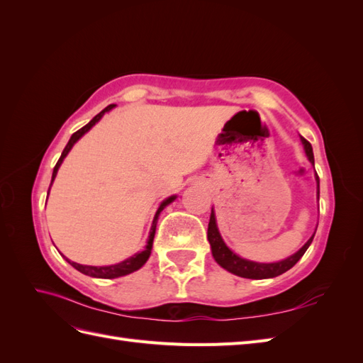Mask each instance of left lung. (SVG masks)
<instances>
[{
  "instance_id": "left-lung-1",
  "label": "left lung",
  "mask_w": 363,
  "mask_h": 363,
  "mask_svg": "<svg viewBox=\"0 0 363 363\" xmlns=\"http://www.w3.org/2000/svg\"><path fill=\"white\" fill-rule=\"evenodd\" d=\"M301 144L304 147V152L309 162L313 164V150L312 145L307 142L304 138H301ZM315 180H316V186H318V200H320V177L315 174ZM316 232V230H315ZM315 233L309 238V240L296 251L294 252L292 256L279 260V262H271V263H260V262H252L248 259H242L240 256H238L235 251L230 250L227 247V244L224 242V239L219 233L218 230V224H216V216H215V211L212 207V213H211V221H208V228H207V239L208 244H211V250H212V256L216 260V263L219 267H223L224 269H227L228 272L235 274V276L244 277V279H272L277 277L280 274L286 272L288 269H291L296 262H298L303 255L306 252V250L309 248V245L312 244Z\"/></svg>"
}]
</instances>
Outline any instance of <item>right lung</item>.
<instances>
[{"label": "right lung", "mask_w": 363, "mask_h": 363, "mask_svg": "<svg viewBox=\"0 0 363 363\" xmlns=\"http://www.w3.org/2000/svg\"><path fill=\"white\" fill-rule=\"evenodd\" d=\"M113 107H115V104L107 106V107L104 108V111H101L96 116H94V118L89 121V123H87L84 127H82L79 131H75V133L71 136L69 142H68L67 147H65V150H63V152H62L60 159H59L57 163H56V167H54V169H52L51 184H52L54 179H56L57 171H59V168H60V164H62L63 159L68 156V152L71 151V148L74 147L75 142L79 140L82 136H84V135L87 133V131H89V130L98 123V121H100V119L104 116V113L111 112ZM51 184H50V188H51ZM48 194H50V189H48ZM175 199H177V195H171V196H168L167 200H163V201L160 203V206H159V208H157V212H156V215H155V219H152V224H151V228H150V235H148V240H147L145 248L142 250V251H139V252H136V255H133L131 257H128V259H125V260H123V262H119V263H115V265L91 267V265H82V263L71 262L69 259H67L63 255H62V256H63L65 260H67V262L69 263V265H72L77 271H80L82 274H86V276H89V277H96V279H116V277H123V276H127V274H131V272L138 271L139 268H142V267L145 265V262L148 260V257H150V255H151L152 240H155L156 225H157V219H159L160 212H162L163 208L167 207L168 204H171Z\"/></svg>", "instance_id": "right-lung-1"}]
</instances>
